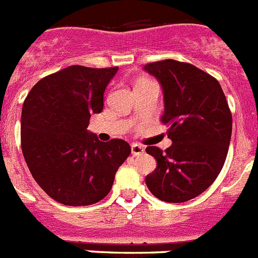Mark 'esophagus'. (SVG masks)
<instances>
[{"mask_svg":"<svg viewBox=\"0 0 258 258\" xmlns=\"http://www.w3.org/2000/svg\"><path fill=\"white\" fill-rule=\"evenodd\" d=\"M144 153H145V147L144 146H141V145H137V144L132 145V154H133L134 156L142 155Z\"/></svg>","mask_w":258,"mask_h":258,"instance_id":"obj_1","label":"esophagus"}]
</instances>
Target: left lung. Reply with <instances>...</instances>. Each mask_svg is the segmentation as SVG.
<instances>
[{"instance_id": "8db88e82", "label": "left lung", "mask_w": 258, "mask_h": 258, "mask_svg": "<svg viewBox=\"0 0 258 258\" xmlns=\"http://www.w3.org/2000/svg\"><path fill=\"white\" fill-rule=\"evenodd\" d=\"M162 85L164 113L172 145L146 147L156 168L146 185L164 202H185L205 192L223 168L232 132V114L214 77L188 62L163 60L145 65Z\"/></svg>"}]
</instances>
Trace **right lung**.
Returning a JSON list of instances; mask_svg holds the SVG:
<instances>
[{
  "instance_id": "obj_1",
  "label": "right lung",
  "mask_w": 258,
  "mask_h": 258,
  "mask_svg": "<svg viewBox=\"0 0 258 258\" xmlns=\"http://www.w3.org/2000/svg\"><path fill=\"white\" fill-rule=\"evenodd\" d=\"M117 70L69 66L40 79L24 100V160L35 181L54 201L68 206L99 202L131 154L125 141L102 142L87 132L91 114L103 111L104 91Z\"/></svg>"
}]
</instances>
